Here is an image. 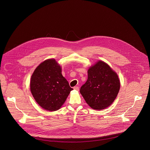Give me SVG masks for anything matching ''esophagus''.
Here are the masks:
<instances>
[{"mask_svg": "<svg viewBox=\"0 0 150 150\" xmlns=\"http://www.w3.org/2000/svg\"><path fill=\"white\" fill-rule=\"evenodd\" d=\"M74 90H76V91H79V88L78 86H74Z\"/></svg>", "mask_w": 150, "mask_h": 150, "instance_id": "34e87169", "label": "esophagus"}]
</instances>
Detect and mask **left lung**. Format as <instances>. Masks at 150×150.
I'll return each instance as SVG.
<instances>
[{
	"label": "left lung",
	"instance_id": "1",
	"mask_svg": "<svg viewBox=\"0 0 150 150\" xmlns=\"http://www.w3.org/2000/svg\"><path fill=\"white\" fill-rule=\"evenodd\" d=\"M117 74L108 64L98 61L88 70V79L80 92L92 108L101 110L110 106L120 90Z\"/></svg>",
	"mask_w": 150,
	"mask_h": 150
}]
</instances>
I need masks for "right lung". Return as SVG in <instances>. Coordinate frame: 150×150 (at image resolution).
Masks as SVG:
<instances>
[{
    "label": "right lung",
    "instance_id": "add662e5",
    "mask_svg": "<svg viewBox=\"0 0 150 150\" xmlns=\"http://www.w3.org/2000/svg\"><path fill=\"white\" fill-rule=\"evenodd\" d=\"M30 86L38 105L50 111L59 109L73 90L62 76L61 67L54 59L45 60L36 68Z\"/></svg>",
    "mask_w": 150,
    "mask_h": 150
}]
</instances>
